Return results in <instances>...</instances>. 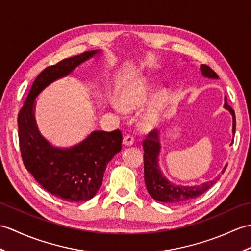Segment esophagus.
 I'll list each match as a JSON object with an SVG mask.
<instances>
[{
	"mask_svg": "<svg viewBox=\"0 0 251 251\" xmlns=\"http://www.w3.org/2000/svg\"><path fill=\"white\" fill-rule=\"evenodd\" d=\"M133 141H135V140H133V137L130 135H127L123 139V144L127 145V147H130V145L133 144Z\"/></svg>",
	"mask_w": 251,
	"mask_h": 251,
	"instance_id": "1",
	"label": "esophagus"
}]
</instances>
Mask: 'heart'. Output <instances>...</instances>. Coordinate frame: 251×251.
I'll use <instances>...</instances> for the list:
<instances>
[{"instance_id":"obj_1","label":"heart","mask_w":251,"mask_h":251,"mask_svg":"<svg viewBox=\"0 0 251 251\" xmlns=\"http://www.w3.org/2000/svg\"><path fill=\"white\" fill-rule=\"evenodd\" d=\"M152 92L153 86L147 79L137 78L128 80L120 85L116 99L124 111H133L148 100ZM167 100L168 93L166 90H159L155 93L141 116L142 128L150 130L159 124Z\"/></svg>"}]
</instances>
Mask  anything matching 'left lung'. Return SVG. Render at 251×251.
I'll use <instances>...</instances> for the list:
<instances>
[{
  "mask_svg": "<svg viewBox=\"0 0 251 251\" xmlns=\"http://www.w3.org/2000/svg\"><path fill=\"white\" fill-rule=\"evenodd\" d=\"M201 74L207 78L218 79L217 74L207 65H202ZM226 110H229L233 118V135L235 133V113L228 102H226V96L225 97V106ZM233 143V141H232ZM231 143V144H232ZM144 150V180L149 194L153 199L166 202V203H182L188 200H192L195 198L201 196L202 194L212 187V186L219 179V176L209 182L203 183L196 186H177L171 184L169 180L162 176V172L158 166V156L160 152V142L158 138V132L156 130L151 131L148 138L144 140L143 143ZM226 166L224 168L221 173H224Z\"/></svg>",
  "mask_w": 251,
  "mask_h": 251,
  "instance_id": "8db88e82",
  "label": "left lung"
}]
</instances>
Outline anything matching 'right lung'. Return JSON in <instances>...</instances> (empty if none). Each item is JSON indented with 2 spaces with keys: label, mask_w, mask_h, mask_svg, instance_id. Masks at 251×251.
Here are the masks:
<instances>
[{
  "label": "right lung",
  "mask_w": 251,
  "mask_h": 251,
  "mask_svg": "<svg viewBox=\"0 0 251 251\" xmlns=\"http://www.w3.org/2000/svg\"><path fill=\"white\" fill-rule=\"evenodd\" d=\"M99 50L45 68L35 79L18 113V136L21 157L26 170L50 194L67 202L92 199L102 184L107 165L122 149V132L93 131L72 148H54L40 135L35 122V98L53 81L71 74Z\"/></svg>",
  "instance_id": "right-lung-1"
}]
</instances>
